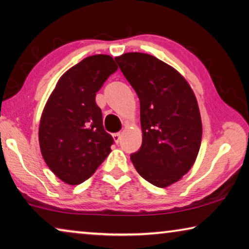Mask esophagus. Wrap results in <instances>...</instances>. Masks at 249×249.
I'll return each instance as SVG.
<instances>
[{
    "mask_svg": "<svg viewBox=\"0 0 249 249\" xmlns=\"http://www.w3.org/2000/svg\"><path fill=\"white\" fill-rule=\"evenodd\" d=\"M121 137H122V133H115V134H113V139H114V141L116 143H118L121 141Z\"/></svg>",
    "mask_w": 249,
    "mask_h": 249,
    "instance_id": "1",
    "label": "esophagus"
}]
</instances>
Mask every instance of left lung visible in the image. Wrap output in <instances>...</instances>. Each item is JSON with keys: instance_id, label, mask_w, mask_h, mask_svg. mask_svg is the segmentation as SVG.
I'll use <instances>...</instances> for the list:
<instances>
[{"instance_id": "8db88e82", "label": "left lung", "mask_w": 249, "mask_h": 249, "mask_svg": "<svg viewBox=\"0 0 249 249\" xmlns=\"http://www.w3.org/2000/svg\"><path fill=\"white\" fill-rule=\"evenodd\" d=\"M115 61L141 105L142 146L131 160L148 182L168 187L192 168L198 155L202 124L196 96L176 69L153 55L128 53Z\"/></svg>"}]
</instances>
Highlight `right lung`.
Masks as SVG:
<instances>
[{"label": "right lung", "mask_w": 249, "mask_h": 249, "mask_svg": "<svg viewBox=\"0 0 249 249\" xmlns=\"http://www.w3.org/2000/svg\"><path fill=\"white\" fill-rule=\"evenodd\" d=\"M116 70L110 55L85 58L60 77L44 106L40 150L49 169L66 183H83L112 151L114 140L104 129L95 98Z\"/></svg>", "instance_id": "right-lung-1"}]
</instances>
